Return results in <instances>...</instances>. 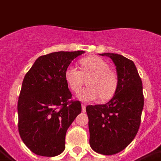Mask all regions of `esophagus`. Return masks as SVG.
<instances>
[{
    "label": "esophagus",
    "mask_w": 161,
    "mask_h": 161,
    "mask_svg": "<svg viewBox=\"0 0 161 161\" xmlns=\"http://www.w3.org/2000/svg\"><path fill=\"white\" fill-rule=\"evenodd\" d=\"M82 111L86 112V105L85 104H82Z\"/></svg>",
    "instance_id": "obj_1"
}]
</instances>
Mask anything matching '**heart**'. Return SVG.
<instances>
[{
    "label": "heart",
    "instance_id": "1",
    "mask_svg": "<svg viewBox=\"0 0 161 161\" xmlns=\"http://www.w3.org/2000/svg\"><path fill=\"white\" fill-rule=\"evenodd\" d=\"M81 70L69 65L64 72V78L73 92H78L87 80L89 87L77 95L83 101H95L101 97L106 101L113 97L118 87V78L109 64L100 57H87L80 60Z\"/></svg>",
    "mask_w": 161,
    "mask_h": 161
}]
</instances>
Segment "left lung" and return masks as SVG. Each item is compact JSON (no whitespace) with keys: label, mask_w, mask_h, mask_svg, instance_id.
I'll use <instances>...</instances> for the list:
<instances>
[{"label":"left lung","mask_w":161,"mask_h":161,"mask_svg":"<svg viewBox=\"0 0 161 161\" xmlns=\"http://www.w3.org/2000/svg\"><path fill=\"white\" fill-rule=\"evenodd\" d=\"M108 56L116 66L118 87L110 101L87 106L89 143L97 153L114 155L132 142L141 124L144 106L142 83L133 61L114 53Z\"/></svg>","instance_id":"1"}]
</instances>
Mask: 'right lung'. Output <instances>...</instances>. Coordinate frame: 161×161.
<instances>
[{
	"label": "right lung",
	"instance_id": "add662e5",
	"mask_svg": "<svg viewBox=\"0 0 161 161\" xmlns=\"http://www.w3.org/2000/svg\"><path fill=\"white\" fill-rule=\"evenodd\" d=\"M84 51H57L38 57L24 78L18 101L19 132L36 155L53 157L65 148V135L82 111L72 94L64 72Z\"/></svg>",
	"mask_w": 161,
	"mask_h": 161
}]
</instances>
